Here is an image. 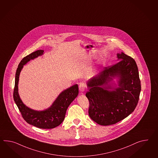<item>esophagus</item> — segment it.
Returning a JSON list of instances; mask_svg holds the SVG:
<instances>
[{
  "mask_svg": "<svg viewBox=\"0 0 158 158\" xmlns=\"http://www.w3.org/2000/svg\"><path fill=\"white\" fill-rule=\"evenodd\" d=\"M79 89L81 94H83V93L85 91V84L83 82H81L80 83V85H79Z\"/></svg>",
  "mask_w": 158,
  "mask_h": 158,
  "instance_id": "obj_1",
  "label": "esophagus"
}]
</instances>
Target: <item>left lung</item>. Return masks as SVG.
Segmentation results:
<instances>
[{"instance_id":"obj_1","label":"left lung","mask_w":158,"mask_h":158,"mask_svg":"<svg viewBox=\"0 0 158 158\" xmlns=\"http://www.w3.org/2000/svg\"><path fill=\"white\" fill-rule=\"evenodd\" d=\"M117 58L118 62L104 67L87 82L89 116L102 126L114 124L130 115L141 91L135 60L123 52L118 53Z\"/></svg>"}]
</instances>
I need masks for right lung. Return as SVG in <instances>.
<instances>
[{
	"instance_id": "obj_1",
	"label": "right lung",
	"mask_w": 158,
	"mask_h": 158,
	"mask_svg": "<svg viewBox=\"0 0 158 158\" xmlns=\"http://www.w3.org/2000/svg\"><path fill=\"white\" fill-rule=\"evenodd\" d=\"M43 54L44 51L42 50L36 51L24 57L20 62L16 72L14 99L23 119L27 123L39 128L51 129L59 126L63 122L67 108L78 95L79 89L77 84H75L63 90L50 107L42 111L31 109L24 104L18 93L20 73L23 65Z\"/></svg>"
}]
</instances>
